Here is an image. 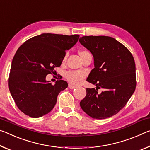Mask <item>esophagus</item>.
Returning <instances> with one entry per match:
<instances>
[{
	"label": "esophagus",
	"mask_w": 150,
	"mask_h": 150,
	"mask_svg": "<svg viewBox=\"0 0 150 150\" xmlns=\"http://www.w3.org/2000/svg\"><path fill=\"white\" fill-rule=\"evenodd\" d=\"M68 87L69 88V89H75V88H76V86H75V85H73V84H71V83H69Z\"/></svg>",
	"instance_id": "34e87169"
}]
</instances>
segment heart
Listing matches in <instances>:
<instances>
[{"label":"heart","mask_w":150,"mask_h":150,"mask_svg":"<svg viewBox=\"0 0 150 150\" xmlns=\"http://www.w3.org/2000/svg\"><path fill=\"white\" fill-rule=\"evenodd\" d=\"M79 54L81 59L84 57L87 54H90V53L87 50H81L79 51ZM65 60V57L63 58V61ZM86 76V73L83 71H67L65 74V77L69 82L71 84L77 85L82 81Z\"/></svg>","instance_id":"b5f03b06"}]
</instances>
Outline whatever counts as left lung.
Listing matches in <instances>:
<instances>
[{
  "label": "left lung",
  "mask_w": 150,
  "mask_h": 150,
  "mask_svg": "<svg viewBox=\"0 0 150 150\" xmlns=\"http://www.w3.org/2000/svg\"><path fill=\"white\" fill-rule=\"evenodd\" d=\"M79 42L93 56L95 68L87 81L97 85L96 89L87 88L81 108L93 119L110 117L124 108L135 91L134 57L127 47L110 37L84 36ZM101 88L104 91L99 94Z\"/></svg>",
  "instance_id": "1"
}]
</instances>
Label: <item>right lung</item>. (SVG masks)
I'll return each mask as SVG.
<instances>
[{"label": "right lung", "instance_id": "1", "mask_svg": "<svg viewBox=\"0 0 150 150\" xmlns=\"http://www.w3.org/2000/svg\"><path fill=\"white\" fill-rule=\"evenodd\" d=\"M79 35L43 33L28 39L17 49L12 61L8 87L16 106L25 115L37 118L49 113L59 93L67 83L46 81L48 74L60 67L65 51L79 39Z\"/></svg>", "mask_w": 150, "mask_h": 150}]
</instances>
